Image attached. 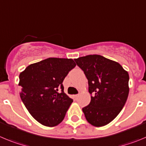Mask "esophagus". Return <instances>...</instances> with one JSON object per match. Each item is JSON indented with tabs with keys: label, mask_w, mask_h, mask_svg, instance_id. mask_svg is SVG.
Returning <instances> with one entry per match:
<instances>
[{
	"label": "esophagus",
	"mask_w": 146,
	"mask_h": 146,
	"mask_svg": "<svg viewBox=\"0 0 146 146\" xmlns=\"http://www.w3.org/2000/svg\"><path fill=\"white\" fill-rule=\"evenodd\" d=\"M78 96H79V94H76V95H74V98H76V99H77V98H78Z\"/></svg>",
	"instance_id": "1"
}]
</instances>
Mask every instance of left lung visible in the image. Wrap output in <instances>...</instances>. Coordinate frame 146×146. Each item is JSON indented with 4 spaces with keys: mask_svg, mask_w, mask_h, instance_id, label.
Returning a JSON list of instances; mask_svg holds the SVG:
<instances>
[{
    "mask_svg": "<svg viewBox=\"0 0 146 146\" xmlns=\"http://www.w3.org/2000/svg\"><path fill=\"white\" fill-rule=\"evenodd\" d=\"M89 84L91 102L82 108L89 124L102 127L115 119L129 94V74L119 63L98 54L75 59Z\"/></svg>",
    "mask_w": 146,
    "mask_h": 146,
    "instance_id": "left-lung-1",
    "label": "left lung"
}]
</instances>
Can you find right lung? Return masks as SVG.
<instances>
[{"mask_svg": "<svg viewBox=\"0 0 146 146\" xmlns=\"http://www.w3.org/2000/svg\"><path fill=\"white\" fill-rule=\"evenodd\" d=\"M76 65L72 59L51 57L31 64L19 74L21 100L40 124L52 127L64 119L73 99L64 92L62 82Z\"/></svg>", "mask_w": 146, "mask_h": 146, "instance_id": "obj_1", "label": "right lung"}]
</instances>
